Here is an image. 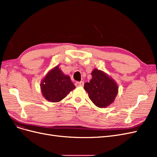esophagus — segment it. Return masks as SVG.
<instances>
[{
	"label": "esophagus",
	"mask_w": 157,
	"mask_h": 157,
	"mask_svg": "<svg viewBox=\"0 0 157 157\" xmlns=\"http://www.w3.org/2000/svg\"><path fill=\"white\" fill-rule=\"evenodd\" d=\"M84 85V82L80 81V82H77L75 83V86L77 87H80V86H83Z\"/></svg>",
	"instance_id": "34e87169"
}]
</instances>
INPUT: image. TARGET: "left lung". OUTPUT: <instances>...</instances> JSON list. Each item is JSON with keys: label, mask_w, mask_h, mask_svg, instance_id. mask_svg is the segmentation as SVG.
<instances>
[{"label": "left lung", "mask_w": 157, "mask_h": 157, "mask_svg": "<svg viewBox=\"0 0 157 157\" xmlns=\"http://www.w3.org/2000/svg\"><path fill=\"white\" fill-rule=\"evenodd\" d=\"M91 74L92 79L84 84V88L95 105L105 108L115 101L118 92V84L109 75L97 68Z\"/></svg>", "instance_id": "8db88e82"}]
</instances>
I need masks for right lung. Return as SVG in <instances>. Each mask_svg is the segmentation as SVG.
<instances>
[{
    "mask_svg": "<svg viewBox=\"0 0 157 157\" xmlns=\"http://www.w3.org/2000/svg\"><path fill=\"white\" fill-rule=\"evenodd\" d=\"M58 65L48 71L40 82L42 96L47 101L59 102L76 87L69 76L65 75Z\"/></svg>",
    "mask_w": 157,
    "mask_h": 157,
    "instance_id": "1",
    "label": "right lung"
}]
</instances>
